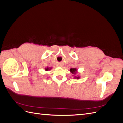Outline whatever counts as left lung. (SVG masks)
Listing matches in <instances>:
<instances>
[{
	"mask_svg": "<svg viewBox=\"0 0 123 123\" xmlns=\"http://www.w3.org/2000/svg\"><path fill=\"white\" fill-rule=\"evenodd\" d=\"M70 71L71 72L72 74H75L76 73V72H77V69L76 68H71V69H70ZM74 78H75V79H80V77L79 76H77V77L74 76Z\"/></svg>",
	"mask_w": 123,
	"mask_h": 123,
	"instance_id": "left-lung-1",
	"label": "left lung"
}]
</instances>
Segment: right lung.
I'll use <instances>...</instances> for the list:
<instances>
[{"mask_svg":"<svg viewBox=\"0 0 123 123\" xmlns=\"http://www.w3.org/2000/svg\"><path fill=\"white\" fill-rule=\"evenodd\" d=\"M51 69V68H45V70L46 71H48V70H50Z\"/></svg>","mask_w":123,"mask_h":123,"instance_id":"obj_1","label":"right lung"}]
</instances>
